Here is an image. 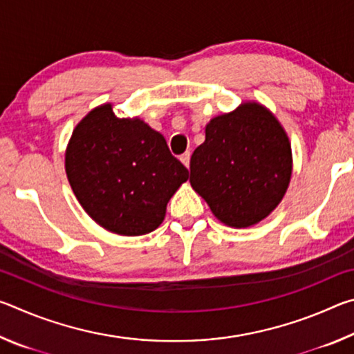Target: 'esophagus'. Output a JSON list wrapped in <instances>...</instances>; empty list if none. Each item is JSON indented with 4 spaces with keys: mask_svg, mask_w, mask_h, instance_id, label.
<instances>
[{
    "mask_svg": "<svg viewBox=\"0 0 354 354\" xmlns=\"http://www.w3.org/2000/svg\"><path fill=\"white\" fill-rule=\"evenodd\" d=\"M179 159H181V162L189 169V164H190V151H185L184 154H181V158H179Z\"/></svg>",
    "mask_w": 354,
    "mask_h": 354,
    "instance_id": "esophagus-1",
    "label": "esophagus"
}]
</instances>
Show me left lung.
Wrapping results in <instances>:
<instances>
[{"label": "left lung", "instance_id": "8db88e82", "mask_svg": "<svg viewBox=\"0 0 354 354\" xmlns=\"http://www.w3.org/2000/svg\"><path fill=\"white\" fill-rule=\"evenodd\" d=\"M292 176L289 137L266 107L247 103L206 124L190 158V184L232 227L259 223L279 205Z\"/></svg>", "mask_w": 354, "mask_h": 354}]
</instances>
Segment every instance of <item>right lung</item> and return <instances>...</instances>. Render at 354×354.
Wrapping results in <instances>:
<instances>
[{
    "mask_svg": "<svg viewBox=\"0 0 354 354\" xmlns=\"http://www.w3.org/2000/svg\"><path fill=\"white\" fill-rule=\"evenodd\" d=\"M65 171L84 211L122 236L154 231L189 178L162 134L139 118H118L111 104L93 109L75 128Z\"/></svg>",
    "mask_w": 354,
    "mask_h": 354,
    "instance_id": "obj_1",
    "label": "right lung"
}]
</instances>
